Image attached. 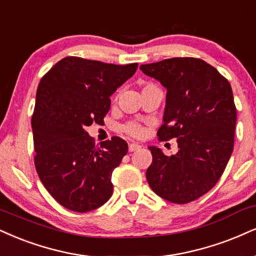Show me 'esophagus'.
I'll use <instances>...</instances> for the list:
<instances>
[{
    "instance_id": "1",
    "label": "esophagus",
    "mask_w": 256,
    "mask_h": 256,
    "mask_svg": "<svg viewBox=\"0 0 256 256\" xmlns=\"http://www.w3.org/2000/svg\"><path fill=\"white\" fill-rule=\"evenodd\" d=\"M140 148H141L140 144H129L128 150H129V152H135V150H140Z\"/></svg>"
}]
</instances>
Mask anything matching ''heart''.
<instances>
[{
    "label": "heart",
    "mask_w": 256,
    "mask_h": 256,
    "mask_svg": "<svg viewBox=\"0 0 256 256\" xmlns=\"http://www.w3.org/2000/svg\"><path fill=\"white\" fill-rule=\"evenodd\" d=\"M150 85L152 84H147L144 88L150 86ZM123 130L133 138H141L144 135V128L141 127V124H138V123H135V122H130V123H128V124H126L124 127H123Z\"/></svg>",
    "instance_id": "heart-1"
}]
</instances>
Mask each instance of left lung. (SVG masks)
I'll list each match as a JSON object with an SVG mask.
<instances>
[{
  "label": "left lung",
  "mask_w": 256,
  "mask_h": 256,
  "mask_svg": "<svg viewBox=\"0 0 256 256\" xmlns=\"http://www.w3.org/2000/svg\"><path fill=\"white\" fill-rule=\"evenodd\" d=\"M167 89L162 141L176 138L167 156L150 147L153 162L146 178L164 200L186 204L210 191L224 172L232 150L236 106L228 80L198 58H171L140 66Z\"/></svg>",
  "instance_id": "8db88e82"
}]
</instances>
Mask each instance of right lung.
<instances>
[{"label":"right lung","instance_id":"1","mask_svg":"<svg viewBox=\"0 0 256 256\" xmlns=\"http://www.w3.org/2000/svg\"><path fill=\"white\" fill-rule=\"evenodd\" d=\"M136 68L138 62L66 56L41 78L32 116L34 164L46 190L66 209L88 212L112 197V173L128 144L112 136L96 147L85 128L102 124L110 96Z\"/></svg>","mask_w":256,"mask_h":256}]
</instances>
